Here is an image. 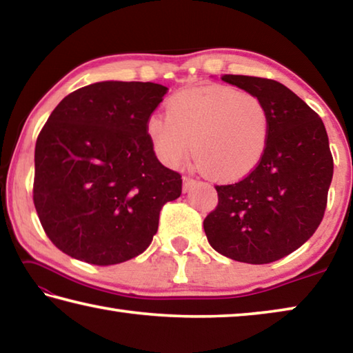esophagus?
Segmentation results:
<instances>
[{
  "label": "esophagus",
  "instance_id": "esophagus-1",
  "mask_svg": "<svg viewBox=\"0 0 353 353\" xmlns=\"http://www.w3.org/2000/svg\"><path fill=\"white\" fill-rule=\"evenodd\" d=\"M194 185H196V181H194V179L183 177V187H182L183 193H187V191H190V190H191V187H194Z\"/></svg>",
  "mask_w": 353,
  "mask_h": 353
}]
</instances>
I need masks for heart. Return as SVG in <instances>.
I'll return each instance as SVG.
<instances>
[{
  "label": "heart",
  "instance_id": "obj_1",
  "mask_svg": "<svg viewBox=\"0 0 353 353\" xmlns=\"http://www.w3.org/2000/svg\"><path fill=\"white\" fill-rule=\"evenodd\" d=\"M146 134L168 166L181 165L194 145L202 171L214 181L232 182L261 162L270 141V113L254 94L202 85L172 94L166 117L148 118Z\"/></svg>",
  "mask_w": 353,
  "mask_h": 353
}]
</instances>
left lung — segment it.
<instances>
[{
  "label": "left lung",
  "mask_w": 353,
  "mask_h": 353,
  "mask_svg": "<svg viewBox=\"0 0 353 353\" xmlns=\"http://www.w3.org/2000/svg\"><path fill=\"white\" fill-rule=\"evenodd\" d=\"M221 79L265 104L270 141L248 177L218 185V207L204 219V230L221 255L265 265L294 252L321 224L333 177L327 130L283 83L240 74Z\"/></svg>",
  "instance_id": "obj_1"
}]
</instances>
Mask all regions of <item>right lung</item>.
Here are the masks:
<instances>
[{
    "label": "right lung",
    "instance_id": "obj_1",
    "mask_svg": "<svg viewBox=\"0 0 353 353\" xmlns=\"http://www.w3.org/2000/svg\"><path fill=\"white\" fill-rule=\"evenodd\" d=\"M168 88L103 81L70 93L35 143L34 205L46 235L76 260L117 265L140 255L181 174L159 162L146 121Z\"/></svg>",
    "mask_w": 353,
    "mask_h": 353
}]
</instances>
